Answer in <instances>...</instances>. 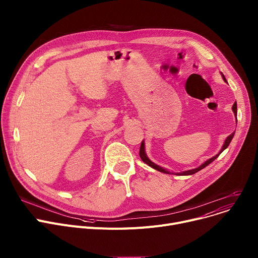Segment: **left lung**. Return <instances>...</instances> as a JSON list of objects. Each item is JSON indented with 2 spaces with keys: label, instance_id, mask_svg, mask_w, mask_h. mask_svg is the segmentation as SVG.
<instances>
[{
  "label": "left lung",
  "instance_id": "1",
  "mask_svg": "<svg viewBox=\"0 0 258 258\" xmlns=\"http://www.w3.org/2000/svg\"><path fill=\"white\" fill-rule=\"evenodd\" d=\"M222 78H223V80H224L225 82H227L226 81V79H225V77H224V75L222 74ZM232 111H233V114H234V116L236 117V111H237V108H236V102H234L233 104V106H232ZM233 136H234V133H232L231 135H229L227 138H226V140H225V142H224V144H223V146H222V148H221V150L219 151V153H217L215 157H213V158H211L210 160H208V161H205L202 165H200L198 168H195V169H192V170H187V171H183V172H179V173H172V174H176V175H192V174H195L196 172H198V171H200L201 169H203V168H205L207 167L208 165H210L212 162H214L220 154L224 151L227 147H228V145L230 144V142H231V140H232V138H233ZM139 154H140V158H141V160L145 163V164H147L148 166H150L151 168H153V169H156V170H158V171H160V172H163V173H167V174H170V172L168 170H166V169H164L163 167H161V166H159V165H157V164H154V163H152L149 159H148V157H147V154H146V152H145V144H144V141H142V143H141V146H140V152H139Z\"/></svg>",
  "mask_w": 258,
  "mask_h": 258
}]
</instances>
